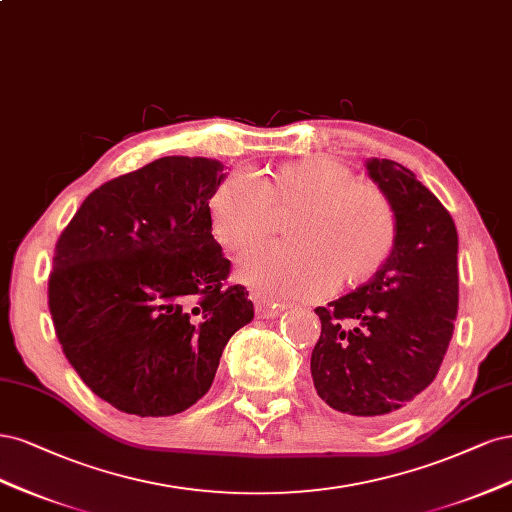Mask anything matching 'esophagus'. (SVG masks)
Returning <instances> with one entry per match:
<instances>
[{
    "mask_svg": "<svg viewBox=\"0 0 512 512\" xmlns=\"http://www.w3.org/2000/svg\"><path fill=\"white\" fill-rule=\"evenodd\" d=\"M253 300H255L257 315L263 317V319H274V317L280 315V312L285 310V304H276V302H272L268 298H261V295H257V293L253 295Z\"/></svg>",
    "mask_w": 512,
    "mask_h": 512,
    "instance_id": "obj_1",
    "label": "esophagus"
}]
</instances>
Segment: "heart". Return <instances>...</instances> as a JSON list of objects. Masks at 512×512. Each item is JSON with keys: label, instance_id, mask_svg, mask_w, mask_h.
I'll return each instance as SVG.
<instances>
[{"label": "heart", "instance_id": "b5f03b06", "mask_svg": "<svg viewBox=\"0 0 512 512\" xmlns=\"http://www.w3.org/2000/svg\"><path fill=\"white\" fill-rule=\"evenodd\" d=\"M212 236L223 249L246 253L274 229V214L295 210L289 244L246 257L242 278L268 298H317L340 280L361 285L389 261L398 219L389 197L357 180L346 163L315 155L285 161L259 187L229 176L208 197Z\"/></svg>", "mask_w": 512, "mask_h": 512}]
</instances>
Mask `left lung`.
<instances>
[{
    "mask_svg": "<svg viewBox=\"0 0 512 512\" xmlns=\"http://www.w3.org/2000/svg\"><path fill=\"white\" fill-rule=\"evenodd\" d=\"M366 170L389 197L398 238L366 285L315 308L321 336L310 372L327 406L385 421L412 406L447 355L459 302L457 229L402 163L370 159Z\"/></svg>",
    "mask_w": 512,
    "mask_h": 512,
    "instance_id": "left-lung-1",
    "label": "left lung"
}]
</instances>
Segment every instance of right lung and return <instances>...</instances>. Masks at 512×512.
<instances>
[{
  "label": "right lung",
  "instance_id": "add662e5",
  "mask_svg": "<svg viewBox=\"0 0 512 512\" xmlns=\"http://www.w3.org/2000/svg\"><path fill=\"white\" fill-rule=\"evenodd\" d=\"M223 178L217 159L161 157L95 189L57 240L48 308L59 344L85 385L127 415L193 406L253 319L208 221Z\"/></svg>",
  "mask_w": 512,
  "mask_h": 512
}]
</instances>
